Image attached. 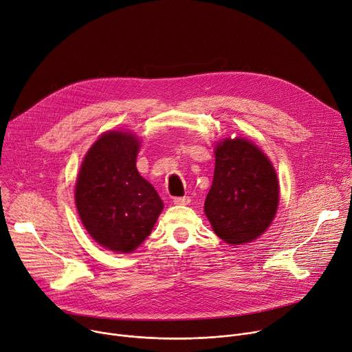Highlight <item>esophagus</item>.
I'll return each mask as SVG.
<instances>
[{
    "label": "esophagus",
    "instance_id": "1",
    "mask_svg": "<svg viewBox=\"0 0 352 352\" xmlns=\"http://www.w3.org/2000/svg\"><path fill=\"white\" fill-rule=\"evenodd\" d=\"M190 201H191L190 197H175L173 202H174L175 205H188Z\"/></svg>",
    "mask_w": 352,
    "mask_h": 352
}]
</instances>
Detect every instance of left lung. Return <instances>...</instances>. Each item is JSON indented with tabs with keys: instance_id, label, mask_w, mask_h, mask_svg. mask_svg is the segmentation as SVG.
I'll return each instance as SVG.
<instances>
[{
	"instance_id": "1",
	"label": "left lung",
	"mask_w": 352,
	"mask_h": 352,
	"mask_svg": "<svg viewBox=\"0 0 352 352\" xmlns=\"http://www.w3.org/2000/svg\"><path fill=\"white\" fill-rule=\"evenodd\" d=\"M277 205V175L266 154L241 137L218 143L204 206L217 235L229 245L249 243L270 226Z\"/></svg>"
}]
</instances>
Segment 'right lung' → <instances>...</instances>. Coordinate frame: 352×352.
I'll use <instances>...</instances> for the list:
<instances>
[{"label": "right lung", "instance_id": "add662e5", "mask_svg": "<svg viewBox=\"0 0 352 352\" xmlns=\"http://www.w3.org/2000/svg\"><path fill=\"white\" fill-rule=\"evenodd\" d=\"M140 140L106 131L86 153L75 202L89 235L104 249L131 253L150 235L164 208L154 186L138 174Z\"/></svg>", "mask_w": 352, "mask_h": 352}]
</instances>
